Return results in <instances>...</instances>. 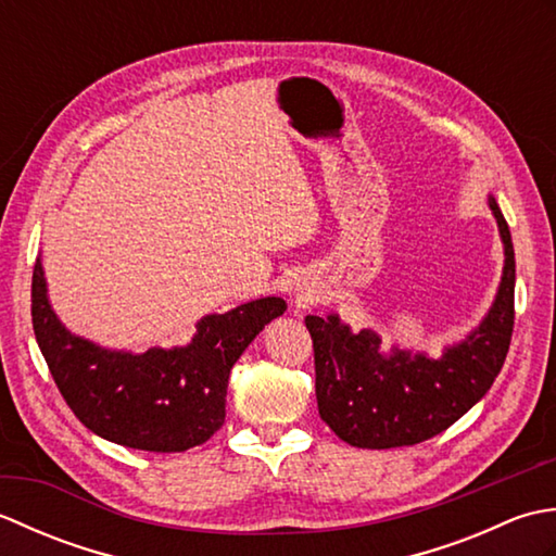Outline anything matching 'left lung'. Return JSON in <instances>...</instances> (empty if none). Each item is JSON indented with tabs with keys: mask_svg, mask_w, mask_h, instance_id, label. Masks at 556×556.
<instances>
[{
	"mask_svg": "<svg viewBox=\"0 0 556 556\" xmlns=\"http://www.w3.org/2000/svg\"><path fill=\"white\" fill-rule=\"evenodd\" d=\"M488 205L504 243L497 296L482 323L440 358L394 346L380 351L372 329L353 332L337 313L308 315L315 351V394L320 418L339 440L361 448H392L430 440L488 394L514 332L516 260L511 231L494 195Z\"/></svg>",
	"mask_w": 556,
	"mask_h": 556,
	"instance_id": "obj_1",
	"label": "left lung"
}]
</instances>
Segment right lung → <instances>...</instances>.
<instances>
[{
	"mask_svg": "<svg viewBox=\"0 0 556 556\" xmlns=\"http://www.w3.org/2000/svg\"><path fill=\"white\" fill-rule=\"evenodd\" d=\"M30 301L35 339L76 418L102 440L157 454L186 452L222 428L233 363L287 311L279 296L255 299L200 317L186 346L131 353L68 332L47 299L40 257Z\"/></svg>",
	"mask_w": 556,
	"mask_h": 556,
	"instance_id": "add662e5",
	"label": "right lung"
}]
</instances>
